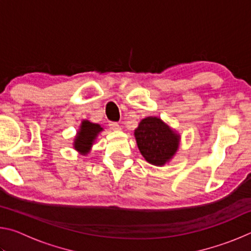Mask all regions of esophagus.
I'll use <instances>...</instances> for the list:
<instances>
[{
  "instance_id": "1",
  "label": "esophagus",
  "mask_w": 251,
  "mask_h": 251,
  "mask_svg": "<svg viewBox=\"0 0 251 251\" xmlns=\"http://www.w3.org/2000/svg\"><path fill=\"white\" fill-rule=\"evenodd\" d=\"M108 126H109V128L112 129V130H118V129H121V126L118 125V123H116V122H109Z\"/></svg>"
}]
</instances>
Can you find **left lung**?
<instances>
[{"label":"left lung","instance_id":"8db88e82","mask_svg":"<svg viewBox=\"0 0 251 251\" xmlns=\"http://www.w3.org/2000/svg\"><path fill=\"white\" fill-rule=\"evenodd\" d=\"M139 151L148 163L161 166L175 155L179 136L158 117H147L135 129Z\"/></svg>","mask_w":251,"mask_h":251}]
</instances>
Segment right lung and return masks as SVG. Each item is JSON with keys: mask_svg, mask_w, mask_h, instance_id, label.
Wrapping results in <instances>:
<instances>
[{"mask_svg": "<svg viewBox=\"0 0 251 251\" xmlns=\"http://www.w3.org/2000/svg\"><path fill=\"white\" fill-rule=\"evenodd\" d=\"M103 128L99 124H93L88 121H83L77 136L74 142V148L83 155H86L90 151L91 147L94 143L97 134Z\"/></svg>", "mask_w": 251, "mask_h": 251, "instance_id": "right-lung-1", "label": "right lung"}]
</instances>
